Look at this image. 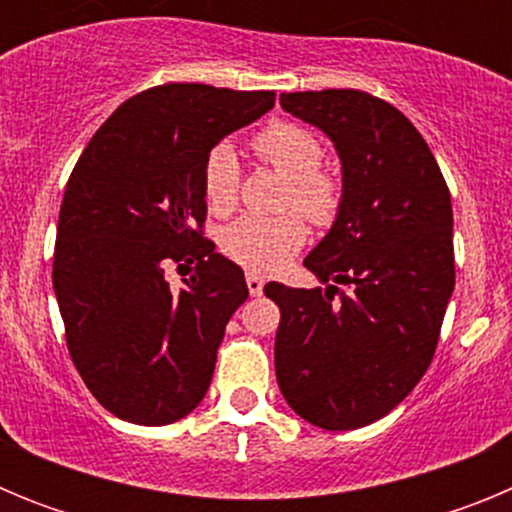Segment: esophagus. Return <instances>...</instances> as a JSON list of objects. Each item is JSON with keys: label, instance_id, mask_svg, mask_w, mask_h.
<instances>
[{"label": "esophagus", "instance_id": "esophagus-1", "mask_svg": "<svg viewBox=\"0 0 512 512\" xmlns=\"http://www.w3.org/2000/svg\"><path fill=\"white\" fill-rule=\"evenodd\" d=\"M246 287H248V292H251L253 297H259L261 292H264V279H261L259 274H253V271H248V274H246Z\"/></svg>", "mask_w": 512, "mask_h": 512}]
</instances>
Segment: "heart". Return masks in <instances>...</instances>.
<instances>
[{
  "label": "heart",
  "instance_id": "heart-1",
  "mask_svg": "<svg viewBox=\"0 0 512 512\" xmlns=\"http://www.w3.org/2000/svg\"><path fill=\"white\" fill-rule=\"evenodd\" d=\"M261 164L287 176L284 210H300L318 228L336 223L343 205V182L323 166L320 138L297 122H271L251 143ZM202 192L215 215H228L241 194V164L228 143L210 148L202 166ZM307 241V225L299 212L279 217H238L220 233V248L230 261L248 271L282 269Z\"/></svg>",
  "mask_w": 512,
  "mask_h": 512
}]
</instances>
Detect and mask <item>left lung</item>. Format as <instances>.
<instances>
[{"mask_svg":"<svg viewBox=\"0 0 512 512\" xmlns=\"http://www.w3.org/2000/svg\"><path fill=\"white\" fill-rule=\"evenodd\" d=\"M279 102L336 143L343 205L305 259L336 284L264 287L282 312L277 382L307 423L351 431L397 408L436 354L456 279L449 187L423 135L390 102L356 89Z\"/></svg>","mask_w":512,"mask_h":512,"instance_id":"left-lung-1","label":"left lung"}]
</instances>
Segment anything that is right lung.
Listing matches in <instances>:
<instances>
[{"mask_svg": "<svg viewBox=\"0 0 512 512\" xmlns=\"http://www.w3.org/2000/svg\"><path fill=\"white\" fill-rule=\"evenodd\" d=\"M271 107L274 92L151 87L112 112L71 171L53 289L76 372L117 418L169 425L210 387L248 287L205 238L202 166L217 140ZM189 263L195 274L176 293L165 269Z\"/></svg>", "mask_w": 512, "mask_h": 512, "instance_id": "right-lung-1", "label": "right lung"}]
</instances>
